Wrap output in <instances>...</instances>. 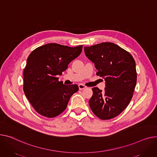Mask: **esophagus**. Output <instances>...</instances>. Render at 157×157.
<instances>
[{"instance_id":"34e87169","label":"esophagus","mask_w":157,"mask_h":157,"mask_svg":"<svg viewBox=\"0 0 157 157\" xmlns=\"http://www.w3.org/2000/svg\"><path fill=\"white\" fill-rule=\"evenodd\" d=\"M78 86H79V89L80 90H83V89H85V88H86V86H85L84 85H82V84H79Z\"/></svg>"}]
</instances>
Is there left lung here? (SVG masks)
<instances>
[{"instance_id": "1", "label": "left lung", "mask_w": 157, "mask_h": 157, "mask_svg": "<svg viewBox=\"0 0 157 157\" xmlns=\"http://www.w3.org/2000/svg\"><path fill=\"white\" fill-rule=\"evenodd\" d=\"M86 56L95 64L97 75L105 81L101 91L93 88L89 105L98 118L117 117L126 109L133 95L137 81L136 62L128 52L111 42L85 47Z\"/></svg>"}]
</instances>
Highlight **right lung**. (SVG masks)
Segmentation results:
<instances>
[{"label":"right lung","instance_id":"right-lung-1","mask_svg":"<svg viewBox=\"0 0 157 157\" xmlns=\"http://www.w3.org/2000/svg\"><path fill=\"white\" fill-rule=\"evenodd\" d=\"M82 45L70 47L48 44L35 49L28 57L23 71V91L34 109L46 117L63 112L71 97L79 90L77 85H65L57 75L78 57Z\"/></svg>","mask_w":157,"mask_h":157}]
</instances>
